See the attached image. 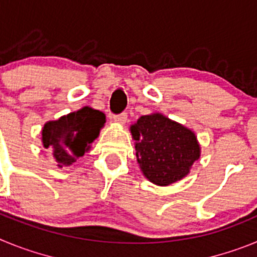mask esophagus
<instances>
[{
  "mask_svg": "<svg viewBox=\"0 0 257 257\" xmlns=\"http://www.w3.org/2000/svg\"><path fill=\"white\" fill-rule=\"evenodd\" d=\"M113 121L118 122V123H124L127 121V113L123 112L121 114H114L113 115Z\"/></svg>",
  "mask_w": 257,
  "mask_h": 257,
  "instance_id": "obj_1",
  "label": "esophagus"
}]
</instances>
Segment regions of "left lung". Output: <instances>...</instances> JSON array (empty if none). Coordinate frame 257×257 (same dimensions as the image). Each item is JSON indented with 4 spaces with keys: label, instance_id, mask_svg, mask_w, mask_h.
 <instances>
[{
    "label": "left lung",
    "instance_id": "obj_1",
    "mask_svg": "<svg viewBox=\"0 0 257 257\" xmlns=\"http://www.w3.org/2000/svg\"><path fill=\"white\" fill-rule=\"evenodd\" d=\"M130 131L143 174L161 187L185 178L201 156L194 133L161 113L142 115Z\"/></svg>",
    "mask_w": 257,
    "mask_h": 257
}]
</instances>
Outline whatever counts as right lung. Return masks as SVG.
Here are the masks:
<instances>
[{"label":"right lung","instance_id":"1","mask_svg":"<svg viewBox=\"0 0 257 257\" xmlns=\"http://www.w3.org/2000/svg\"><path fill=\"white\" fill-rule=\"evenodd\" d=\"M105 123V114L90 106L49 121L42 128V144L52 152L59 167L76 162L96 139Z\"/></svg>","mask_w":257,"mask_h":257}]
</instances>
